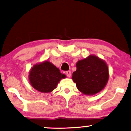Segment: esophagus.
<instances>
[{
	"label": "esophagus",
	"mask_w": 131,
	"mask_h": 131,
	"mask_svg": "<svg viewBox=\"0 0 131 131\" xmlns=\"http://www.w3.org/2000/svg\"><path fill=\"white\" fill-rule=\"evenodd\" d=\"M66 74H67V75L68 77H71V72L70 71H68L66 72Z\"/></svg>",
	"instance_id": "obj_1"
}]
</instances>
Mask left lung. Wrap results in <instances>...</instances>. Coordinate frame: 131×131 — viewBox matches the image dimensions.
Wrapping results in <instances>:
<instances>
[{"mask_svg": "<svg viewBox=\"0 0 131 131\" xmlns=\"http://www.w3.org/2000/svg\"><path fill=\"white\" fill-rule=\"evenodd\" d=\"M72 79L82 93L93 95L105 88L109 78L108 68L105 61L95 55H90L78 61Z\"/></svg>", "mask_w": 131, "mask_h": 131, "instance_id": "left-lung-1", "label": "left lung"}]
</instances>
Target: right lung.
<instances>
[{"label":"right lung","mask_w":131,"mask_h":131,"mask_svg":"<svg viewBox=\"0 0 131 131\" xmlns=\"http://www.w3.org/2000/svg\"><path fill=\"white\" fill-rule=\"evenodd\" d=\"M65 77V75L60 73L57 67L47 60L35 64L29 75L31 86L42 93L52 92L60 80Z\"/></svg>","instance_id":"obj_1"}]
</instances>
